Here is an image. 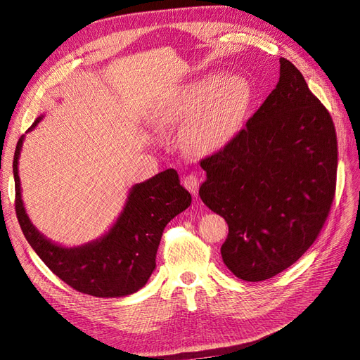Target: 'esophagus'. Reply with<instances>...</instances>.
<instances>
[{"instance_id": "34e87169", "label": "esophagus", "mask_w": 360, "mask_h": 360, "mask_svg": "<svg viewBox=\"0 0 360 360\" xmlns=\"http://www.w3.org/2000/svg\"><path fill=\"white\" fill-rule=\"evenodd\" d=\"M183 186L186 188L192 195H197L200 188V180L195 174H188V176L183 177Z\"/></svg>"}]
</instances>
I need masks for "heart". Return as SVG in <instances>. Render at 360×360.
<instances>
[{
  "mask_svg": "<svg viewBox=\"0 0 360 360\" xmlns=\"http://www.w3.org/2000/svg\"><path fill=\"white\" fill-rule=\"evenodd\" d=\"M250 89L242 76L204 75L171 91L156 108L153 124L165 129L184 122L180 141L193 155L222 148L243 123Z\"/></svg>",
  "mask_w": 360,
  "mask_h": 360,
  "instance_id": "obj_1",
  "label": "heart"
}]
</instances>
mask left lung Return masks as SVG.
<instances>
[{
    "mask_svg": "<svg viewBox=\"0 0 360 360\" xmlns=\"http://www.w3.org/2000/svg\"><path fill=\"white\" fill-rule=\"evenodd\" d=\"M279 82L222 150L200 162V197L228 224L225 266L243 281L281 274L307 252L336 188L332 117L302 73L281 58Z\"/></svg>",
    "mask_w": 360,
    "mask_h": 360,
    "instance_id": "left-lung-1",
    "label": "left lung"
}]
</instances>
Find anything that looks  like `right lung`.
<instances>
[{
    "mask_svg": "<svg viewBox=\"0 0 360 360\" xmlns=\"http://www.w3.org/2000/svg\"><path fill=\"white\" fill-rule=\"evenodd\" d=\"M39 117L32 126L40 122ZM13 158L15 209L25 238L52 274L73 290L96 297H123L143 288L156 269V254L167 224L191 205V193L180 184L176 169H165L130 191L117 222L99 240L78 248L52 243L31 224L20 198L18 159Z\"/></svg>",
    "mask_w": 360,
    "mask_h": 360,
    "instance_id": "obj_1",
    "label": "right lung"
}]
</instances>
